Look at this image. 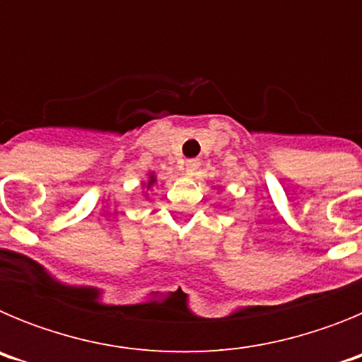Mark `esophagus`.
<instances>
[{
    "instance_id": "1",
    "label": "esophagus",
    "mask_w": 362,
    "mask_h": 362,
    "mask_svg": "<svg viewBox=\"0 0 362 362\" xmlns=\"http://www.w3.org/2000/svg\"><path fill=\"white\" fill-rule=\"evenodd\" d=\"M199 166H201L199 159H188V161H187V172L190 175H194L197 170H199Z\"/></svg>"
}]
</instances>
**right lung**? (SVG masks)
<instances>
[{"mask_svg": "<svg viewBox=\"0 0 362 362\" xmlns=\"http://www.w3.org/2000/svg\"><path fill=\"white\" fill-rule=\"evenodd\" d=\"M153 183H156V175H153L152 172H150V174H148V179H146L145 183H143V187H146V190H148V188H152V187H153Z\"/></svg>", "mask_w": 362, "mask_h": 362, "instance_id": "right-lung-1", "label": "right lung"}]
</instances>
